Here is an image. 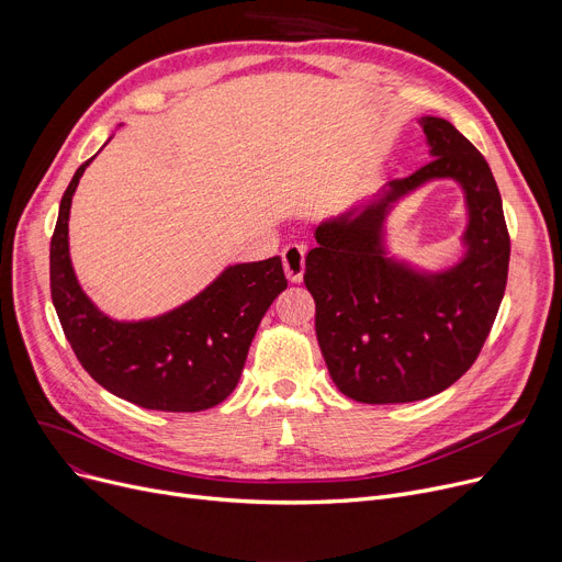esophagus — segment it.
<instances>
[{
  "mask_svg": "<svg viewBox=\"0 0 562 562\" xmlns=\"http://www.w3.org/2000/svg\"><path fill=\"white\" fill-rule=\"evenodd\" d=\"M305 252L307 248L303 244H289L282 250V266L284 273L291 282H301L303 273H305Z\"/></svg>",
  "mask_w": 562,
  "mask_h": 562,
  "instance_id": "esophagus-1",
  "label": "esophagus"
}]
</instances>
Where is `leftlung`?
<instances>
[{
  "label": "left lung",
  "instance_id": "8db88e82",
  "mask_svg": "<svg viewBox=\"0 0 562 562\" xmlns=\"http://www.w3.org/2000/svg\"><path fill=\"white\" fill-rule=\"evenodd\" d=\"M419 123L432 161L392 180L364 206L321 223L305 259L330 378L341 394L371 405L451 387L476 362L508 280L510 236L485 157L445 117ZM432 179H456L470 214L465 257L437 274L412 270L384 248L391 204Z\"/></svg>",
  "mask_w": 562,
  "mask_h": 562
}]
</instances>
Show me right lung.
Here are the masks:
<instances>
[{
  "label": "right lung",
  "mask_w": 562,
  "mask_h": 562,
  "mask_svg": "<svg viewBox=\"0 0 562 562\" xmlns=\"http://www.w3.org/2000/svg\"><path fill=\"white\" fill-rule=\"evenodd\" d=\"M83 161L68 184L49 244L52 303L77 360L98 385L145 409L200 412L241 378L261 316L286 289L282 259L234 263L189 303L145 321H113L81 291L68 218Z\"/></svg>",
  "instance_id": "right-lung-1"
}]
</instances>
